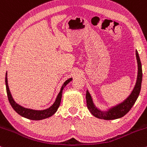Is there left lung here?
<instances>
[{
	"label": "left lung",
	"instance_id": "obj_1",
	"mask_svg": "<svg viewBox=\"0 0 147 147\" xmlns=\"http://www.w3.org/2000/svg\"><path fill=\"white\" fill-rule=\"evenodd\" d=\"M136 54L138 68L137 81H136V84L133 91L131 92V95L124 102L117 104V106H113L107 111H102L95 106L90 93H89L88 91H86V98L87 107L92 115H93L95 117L99 118V119H106V120H112V119H118V118L122 117L123 116L125 115L134 105L135 102H136L138 96H139L140 92L142 81V64L137 50H136Z\"/></svg>",
	"mask_w": 147,
	"mask_h": 147
}]
</instances>
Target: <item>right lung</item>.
Returning a JSON list of instances; mask_svg holds the SVG:
<instances>
[{"instance_id": "obj_1", "label": "right lung", "mask_w": 147, "mask_h": 147, "mask_svg": "<svg viewBox=\"0 0 147 147\" xmlns=\"http://www.w3.org/2000/svg\"><path fill=\"white\" fill-rule=\"evenodd\" d=\"M72 78L68 79V80L65 81L64 82V84L62 86L61 88L59 93L57 95L56 100H55V103H54L52 105L50 106L48 109H45V110H42V111H36V110H33V109H26V108L23 107V106H20L19 104H16L14 100V99L12 98V96L11 95V92H10L9 87H8V83H7V73L5 75V85H6V90H7V94L8 97V100L11 104V107L14 109V110L18 114H19L20 115H21L22 117L28 118L29 119H32V120H41V119H45V118H48L51 117L52 115H53L54 114L56 113V111L58 109L59 106L60 105L61 100V97H62V92H63V88H65V86L68 84L69 82H71Z\"/></svg>"}]
</instances>
